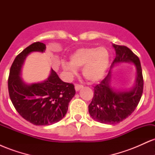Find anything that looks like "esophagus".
Segmentation results:
<instances>
[{
	"instance_id": "1",
	"label": "esophagus",
	"mask_w": 155,
	"mask_h": 155,
	"mask_svg": "<svg viewBox=\"0 0 155 155\" xmlns=\"http://www.w3.org/2000/svg\"><path fill=\"white\" fill-rule=\"evenodd\" d=\"M82 87H83V86H82V85H81V84H76L75 85L76 91H79L80 89H81Z\"/></svg>"
}]
</instances>
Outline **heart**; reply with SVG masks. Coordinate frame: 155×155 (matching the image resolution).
<instances>
[{"mask_svg":"<svg viewBox=\"0 0 155 155\" xmlns=\"http://www.w3.org/2000/svg\"><path fill=\"white\" fill-rule=\"evenodd\" d=\"M109 52L106 47H82L70 57V63H62L65 71L76 74V68H82V75L90 82H97L104 77L109 64Z\"/></svg>","mask_w":155,"mask_h":155,"instance_id":"b5f03b06","label":"heart"}]
</instances>
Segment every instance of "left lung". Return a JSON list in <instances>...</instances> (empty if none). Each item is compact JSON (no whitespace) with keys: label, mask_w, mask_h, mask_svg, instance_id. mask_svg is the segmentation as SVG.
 Returning a JSON list of instances; mask_svg holds the SVG:
<instances>
[{"label":"left lung","mask_w":155,"mask_h":155,"mask_svg":"<svg viewBox=\"0 0 155 155\" xmlns=\"http://www.w3.org/2000/svg\"><path fill=\"white\" fill-rule=\"evenodd\" d=\"M116 57L111 69L115 65L132 63L136 68L134 86L129 90H115L111 86V71L100 84L94 87V96L89 105V113L93 120L101 123L114 124L128 117L138 106L143 89V79L139 58L125 46L113 44Z\"/></svg>","instance_id":"left-lung-1"}]
</instances>
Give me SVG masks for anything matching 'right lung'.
<instances>
[{"label":"right lung","mask_w":155,"mask_h":155,"mask_svg":"<svg viewBox=\"0 0 155 155\" xmlns=\"http://www.w3.org/2000/svg\"><path fill=\"white\" fill-rule=\"evenodd\" d=\"M45 49L46 45L41 42H35L25 48L14 60L8 79V93L16 110L35 125H49L61 120L76 93L74 84L62 81L53 69L41 82L28 84L21 78L27 56L33 51L44 52Z\"/></svg>","instance_id":"obj_1"}]
</instances>
